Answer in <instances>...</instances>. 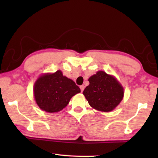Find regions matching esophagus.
<instances>
[{"mask_svg":"<svg viewBox=\"0 0 158 158\" xmlns=\"http://www.w3.org/2000/svg\"><path fill=\"white\" fill-rule=\"evenodd\" d=\"M84 88H85V86H84V85H80V89H81V92L84 91Z\"/></svg>","mask_w":158,"mask_h":158,"instance_id":"1","label":"esophagus"}]
</instances>
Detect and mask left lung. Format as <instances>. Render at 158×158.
Returning <instances> with one entry per match:
<instances>
[{
  "label": "left lung",
  "mask_w": 158,
  "mask_h": 158,
  "mask_svg": "<svg viewBox=\"0 0 158 158\" xmlns=\"http://www.w3.org/2000/svg\"><path fill=\"white\" fill-rule=\"evenodd\" d=\"M90 84L83 94L89 105L97 110L111 111L123 98V89L114 77L99 71L89 79Z\"/></svg>",
  "instance_id": "left-lung-1"
}]
</instances>
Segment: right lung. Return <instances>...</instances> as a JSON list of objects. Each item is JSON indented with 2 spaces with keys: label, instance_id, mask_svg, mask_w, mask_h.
Returning a JSON list of instances; mask_svg holds the SVG:
<instances>
[{
  "label": "right lung",
  "instance_id": "add662e5",
  "mask_svg": "<svg viewBox=\"0 0 158 158\" xmlns=\"http://www.w3.org/2000/svg\"><path fill=\"white\" fill-rule=\"evenodd\" d=\"M80 92L78 85L64 77L60 70L41 76L34 85V96L37 105L49 113L62 110L72 97Z\"/></svg>",
  "mask_w": 158,
  "mask_h": 158
}]
</instances>
